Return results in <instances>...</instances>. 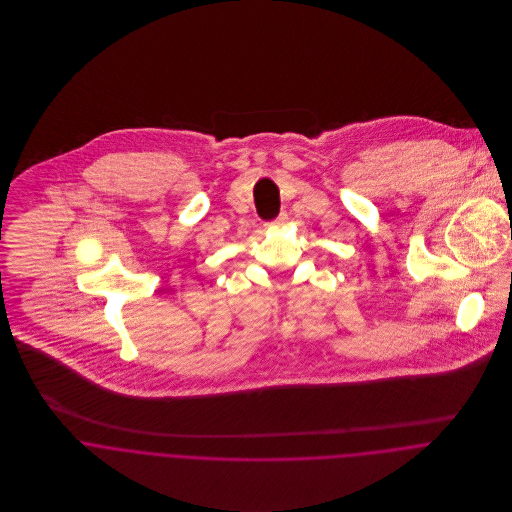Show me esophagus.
Returning <instances> with one entry per match:
<instances>
[{
    "label": "esophagus",
    "mask_w": 512,
    "mask_h": 512,
    "mask_svg": "<svg viewBox=\"0 0 512 512\" xmlns=\"http://www.w3.org/2000/svg\"><path fill=\"white\" fill-rule=\"evenodd\" d=\"M286 222H288V215H286V213H280L272 224H286Z\"/></svg>",
    "instance_id": "34e87169"
}]
</instances>
